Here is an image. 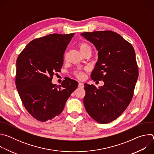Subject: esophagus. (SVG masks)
Segmentation results:
<instances>
[{
    "label": "esophagus",
    "instance_id": "1",
    "mask_svg": "<svg viewBox=\"0 0 154 154\" xmlns=\"http://www.w3.org/2000/svg\"><path fill=\"white\" fill-rule=\"evenodd\" d=\"M79 88H82L84 87L83 83H81V82H79Z\"/></svg>",
    "mask_w": 154,
    "mask_h": 154
}]
</instances>
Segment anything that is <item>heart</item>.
<instances>
[{
	"mask_svg": "<svg viewBox=\"0 0 154 154\" xmlns=\"http://www.w3.org/2000/svg\"><path fill=\"white\" fill-rule=\"evenodd\" d=\"M78 48L80 51V52L82 53V54L83 55L84 53L86 52H91V49L90 46L88 45L87 43L84 42H80L78 45ZM75 76L79 78V79H82L83 77V72L82 71H77L75 72Z\"/></svg>",
	"mask_w": 154,
	"mask_h": 154,
	"instance_id": "b5f03b06",
	"label": "heart"
}]
</instances>
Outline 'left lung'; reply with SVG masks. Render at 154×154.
Returning a JSON list of instances; mask_svg holds the SVG:
<instances>
[{"instance_id":"left-lung-1","label":"left lung","mask_w":154,"mask_h":154,"mask_svg":"<svg viewBox=\"0 0 154 154\" xmlns=\"http://www.w3.org/2000/svg\"><path fill=\"white\" fill-rule=\"evenodd\" d=\"M81 35L98 51V61L91 77L104 82L99 89L84 84V105L93 119L107 124L120 116L132 99L138 77L135 51L130 42L112 31L84 32Z\"/></svg>"}]
</instances>
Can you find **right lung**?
I'll return each mask as SVG.
<instances>
[{
	"instance_id": "1",
	"label": "right lung",
	"mask_w": 154,
	"mask_h": 154,
	"mask_svg": "<svg viewBox=\"0 0 154 154\" xmlns=\"http://www.w3.org/2000/svg\"><path fill=\"white\" fill-rule=\"evenodd\" d=\"M74 35L51 34L30 41L16 61V85L27 112L36 120L46 122L58 116L78 82L69 78L60 86L51 82L60 71L63 54Z\"/></svg>"
}]
</instances>
